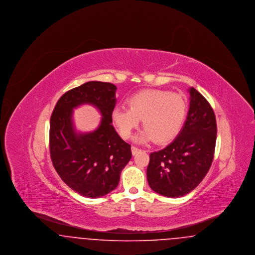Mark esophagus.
<instances>
[{
    "mask_svg": "<svg viewBox=\"0 0 255 255\" xmlns=\"http://www.w3.org/2000/svg\"><path fill=\"white\" fill-rule=\"evenodd\" d=\"M131 149H132V154H133V155H135L136 153H138V152L140 151V149L137 148V147H135V146H132Z\"/></svg>",
    "mask_w": 255,
    "mask_h": 255,
    "instance_id": "34e87169",
    "label": "esophagus"
}]
</instances>
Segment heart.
<instances>
[{
  "instance_id": "obj_1",
  "label": "heart",
  "mask_w": 255,
  "mask_h": 255,
  "mask_svg": "<svg viewBox=\"0 0 255 255\" xmlns=\"http://www.w3.org/2000/svg\"><path fill=\"white\" fill-rule=\"evenodd\" d=\"M129 109L117 107L112 120L123 138H129L140 120L145 128L135 139L166 143L182 130L186 117L187 102L182 95L164 90H143L127 101Z\"/></svg>"
}]
</instances>
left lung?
<instances>
[{
	"instance_id": "1",
	"label": "left lung",
	"mask_w": 255,
	"mask_h": 255,
	"mask_svg": "<svg viewBox=\"0 0 255 255\" xmlns=\"http://www.w3.org/2000/svg\"><path fill=\"white\" fill-rule=\"evenodd\" d=\"M188 91L189 110L181 132L169 145L150 154L147 167L152 190L169 198L182 197L195 189L214 158L217 136L214 112L196 89Z\"/></svg>"
}]
</instances>
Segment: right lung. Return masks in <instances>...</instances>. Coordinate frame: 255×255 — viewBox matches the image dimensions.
I'll return each instance as SVG.
<instances>
[{"label":"right lung","instance_id":"obj_1","mask_svg":"<svg viewBox=\"0 0 255 255\" xmlns=\"http://www.w3.org/2000/svg\"><path fill=\"white\" fill-rule=\"evenodd\" d=\"M117 87L108 82L90 81L65 93L57 101L49 124V153L62 181L87 198L108 194L120 182L122 169L132 158L131 145L112 125ZM91 104L103 119L93 132L77 133L72 110Z\"/></svg>","mask_w":255,"mask_h":255}]
</instances>
